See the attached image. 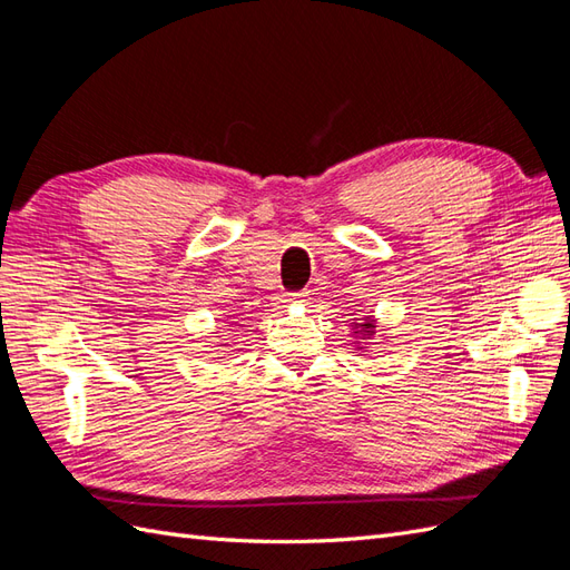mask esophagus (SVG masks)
<instances>
[{
    "label": "esophagus",
    "instance_id": "34e87169",
    "mask_svg": "<svg viewBox=\"0 0 570 570\" xmlns=\"http://www.w3.org/2000/svg\"><path fill=\"white\" fill-rule=\"evenodd\" d=\"M304 297H306V292H289V295L283 297V302L285 304H289V302H304Z\"/></svg>",
    "mask_w": 570,
    "mask_h": 570
}]
</instances>
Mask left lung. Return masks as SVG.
<instances>
[{"label": "left lung", "mask_w": 570, "mask_h": 570, "mask_svg": "<svg viewBox=\"0 0 570 570\" xmlns=\"http://www.w3.org/2000/svg\"><path fill=\"white\" fill-rule=\"evenodd\" d=\"M373 327H375V325H373L371 321H366V323H364V331H356V333L364 335L361 340H366V335H373ZM358 350H364V347H358Z\"/></svg>", "instance_id": "obj_1"}]
</instances>
